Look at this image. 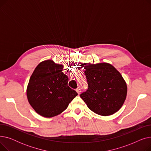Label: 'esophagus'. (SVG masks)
I'll list each match as a JSON object with an SVG mask.
<instances>
[{"instance_id": "34e87169", "label": "esophagus", "mask_w": 151, "mask_h": 151, "mask_svg": "<svg viewBox=\"0 0 151 151\" xmlns=\"http://www.w3.org/2000/svg\"><path fill=\"white\" fill-rule=\"evenodd\" d=\"M76 91L77 92V93H78V94H80V92H81V89H80V88H78L76 89Z\"/></svg>"}]
</instances>
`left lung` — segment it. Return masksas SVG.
I'll use <instances>...</instances> for the list:
<instances>
[{
	"mask_svg": "<svg viewBox=\"0 0 151 151\" xmlns=\"http://www.w3.org/2000/svg\"><path fill=\"white\" fill-rule=\"evenodd\" d=\"M88 89L80 97L93 112L103 116L114 114L122 106L127 86L121 74L110 63H82Z\"/></svg>",
	"mask_w": 151,
	"mask_h": 151,
	"instance_id": "8db88e82",
	"label": "left lung"
}]
</instances>
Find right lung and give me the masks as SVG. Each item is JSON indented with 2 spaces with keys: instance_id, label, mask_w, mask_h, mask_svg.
<instances>
[{
  "instance_id": "obj_1",
  "label": "right lung",
  "mask_w": 151,
  "mask_h": 151,
  "mask_svg": "<svg viewBox=\"0 0 151 151\" xmlns=\"http://www.w3.org/2000/svg\"><path fill=\"white\" fill-rule=\"evenodd\" d=\"M63 65L52 60L41 62L32 74L27 88V97L35 112L45 117L61 114L77 96L68 86V78Z\"/></svg>"
}]
</instances>
